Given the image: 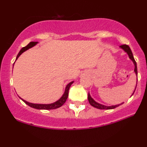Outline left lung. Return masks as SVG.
I'll return each instance as SVG.
<instances>
[{
    "mask_svg": "<svg viewBox=\"0 0 147 147\" xmlns=\"http://www.w3.org/2000/svg\"><path fill=\"white\" fill-rule=\"evenodd\" d=\"M120 47H121L122 49H123V50H124L125 52H126L128 54L129 57L130 58V59L132 60V61H133L134 66H135V68H134V72H136V75H138L137 64H136L135 59H134V58L133 53H132L131 50L130 49L129 47V46L127 45H121ZM136 86H137V84H136ZM136 88H135V90H136ZM135 90H134V92H135ZM134 93L132 94V95L134 94ZM88 101H89L90 104L92 106L96 107V108H97V109H114V108H116V107H118L119 105H122V104H123V102H122V103L118 104V105H112V106H105V105H102V104H100V103H98V102L95 101V100H94L92 98L90 94L89 93H88Z\"/></svg>",
    "mask_w": 147,
    "mask_h": 147,
    "instance_id": "obj_1",
    "label": "left lung"
}]
</instances>
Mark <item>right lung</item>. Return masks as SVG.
<instances>
[{
	"instance_id": "obj_1",
	"label": "right lung",
	"mask_w": 147,
	"mask_h": 147,
	"mask_svg": "<svg viewBox=\"0 0 147 147\" xmlns=\"http://www.w3.org/2000/svg\"><path fill=\"white\" fill-rule=\"evenodd\" d=\"M37 43H38V42H31L29 44V45H26V47H23L22 49L20 51V52L18 53V55L16 57V59L19 57V56H20V55L22 54L23 52H24V51H26V50H28V49H30V48L34 47V46L36 45ZM13 64H14V63H13ZM73 82H74V81H72V82L69 83V84L67 85L66 87V89H65V92H64V93H63V94L62 95V96H61L59 100H57L56 102H53V103H51V104H35V103H31V102H29L26 101V100H23L22 98H20H20L23 100V101L25 102L26 105H28L29 106H30V107H33V108L38 109H57V108H58V107H61V106H62L63 104L65 103V102H66L67 98H68V96L69 88H70V86H71V85L72 84V83H73Z\"/></svg>"
}]
</instances>
